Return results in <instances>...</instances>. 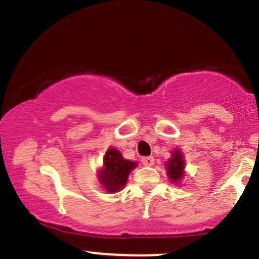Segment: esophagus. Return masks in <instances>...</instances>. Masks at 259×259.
<instances>
[{
	"instance_id": "obj_1",
	"label": "esophagus",
	"mask_w": 259,
	"mask_h": 259,
	"mask_svg": "<svg viewBox=\"0 0 259 259\" xmlns=\"http://www.w3.org/2000/svg\"><path fill=\"white\" fill-rule=\"evenodd\" d=\"M141 162H142L143 166H152L153 162H155V158L153 157H142L141 158Z\"/></svg>"
}]
</instances>
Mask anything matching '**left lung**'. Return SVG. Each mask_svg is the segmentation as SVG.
Wrapping results in <instances>:
<instances>
[{"label": "left lung", "instance_id": "left-lung-1", "mask_svg": "<svg viewBox=\"0 0 259 259\" xmlns=\"http://www.w3.org/2000/svg\"><path fill=\"white\" fill-rule=\"evenodd\" d=\"M184 168H185V161L181 151L175 150L172 152V157L166 162V170H167V176L172 183L179 184L181 179L184 178Z\"/></svg>", "mask_w": 259, "mask_h": 259}]
</instances>
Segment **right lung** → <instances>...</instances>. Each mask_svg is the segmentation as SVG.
Returning a JSON list of instances; mask_svg holds the SVG:
<instances>
[{
  "label": "right lung",
  "instance_id": "obj_1",
  "mask_svg": "<svg viewBox=\"0 0 259 259\" xmlns=\"http://www.w3.org/2000/svg\"><path fill=\"white\" fill-rule=\"evenodd\" d=\"M137 166L133 161L126 160L116 148H109L103 158V167L98 178L108 193H117L124 188L131 171Z\"/></svg>",
  "mask_w": 259,
  "mask_h": 259
}]
</instances>
